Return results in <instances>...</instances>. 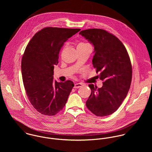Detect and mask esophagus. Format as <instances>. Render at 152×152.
Returning a JSON list of instances; mask_svg holds the SVG:
<instances>
[{"label":"esophagus","instance_id":"esophagus-1","mask_svg":"<svg viewBox=\"0 0 152 152\" xmlns=\"http://www.w3.org/2000/svg\"><path fill=\"white\" fill-rule=\"evenodd\" d=\"M83 86V84L81 83H76L75 84V86H74V88H80L81 87Z\"/></svg>","mask_w":152,"mask_h":152}]
</instances>
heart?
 I'll use <instances>...</instances> for the list:
<instances>
[{
    "instance_id": "heart-1",
    "label": "heart",
    "mask_w": 152,
    "mask_h": 152,
    "mask_svg": "<svg viewBox=\"0 0 152 152\" xmlns=\"http://www.w3.org/2000/svg\"><path fill=\"white\" fill-rule=\"evenodd\" d=\"M80 44H81V45H83V44H88L84 43H81L79 44L78 45H80Z\"/></svg>"
}]
</instances>
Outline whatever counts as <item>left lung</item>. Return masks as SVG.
<instances>
[{
    "label": "left lung",
    "mask_w": 152,
    "mask_h": 152,
    "mask_svg": "<svg viewBox=\"0 0 152 152\" xmlns=\"http://www.w3.org/2000/svg\"><path fill=\"white\" fill-rule=\"evenodd\" d=\"M79 34L94 45L92 64L103 81L99 88L89 85L91 94L86 106L96 116H108L119 108L129 90L132 75L129 56L122 43L105 30L90 28Z\"/></svg>",
    "instance_id": "8db88e82"
}]
</instances>
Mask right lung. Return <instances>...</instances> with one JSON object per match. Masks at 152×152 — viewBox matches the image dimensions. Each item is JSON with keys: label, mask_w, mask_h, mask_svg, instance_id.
Returning <instances> with one entry per match:
<instances>
[{"label": "right lung", "mask_w": 152, "mask_h": 152, "mask_svg": "<svg viewBox=\"0 0 152 152\" xmlns=\"http://www.w3.org/2000/svg\"><path fill=\"white\" fill-rule=\"evenodd\" d=\"M80 28L48 27L38 31L27 44L22 60V78L26 95L39 112L53 116L64 107L74 86L72 81H54V65L60 51Z\"/></svg>", "instance_id": "add662e5"}]
</instances>
